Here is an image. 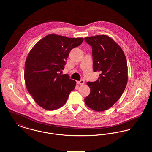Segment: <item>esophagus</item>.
<instances>
[{
	"label": "esophagus",
	"mask_w": 152,
	"mask_h": 152,
	"mask_svg": "<svg viewBox=\"0 0 152 152\" xmlns=\"http://www.w3.org/2000/svg\"><path fill=\"white\" fill-rule=\"evenodd\" d=\"M84 83H85V81H84V80H81L80 81H77V83L78 84H80V85H83V84H84Z\"/></svg>",
	"instance_id": "1"
}]
</instances>
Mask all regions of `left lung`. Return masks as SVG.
<instances>
[{
    "instance_id": "1",
    "label": "left lung",
    "mask_w": 152,
    "mask_h": 152,
    "mask_svg": "<svg viewBox=\"0 0 152 152\" xmlns=\"http://www.w3.org/2000/svg\"><path fill=\"white\" fill-rule=\"evenodd\" d=\"M92 47L94 72H100L94 82H87L91 92L84 101L94 110L101 112L112 107L120 98L128 82V66L121 48L107 35L84 38Z\"/></svg>"
}]
</instances>
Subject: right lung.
I'll list each match as a JSON object with an SVG mask.
<instances>
[{
    "label": "right lung",
    "instance_id": "obj_1",
    "mask_svg": "<svg viewBox=\"0 0 152 152\" xmlns=\"http://www.w3.org/2000/svg\"><path fill=\"white\" fill-rule=\"evenodd\" d=\"M82 37L69 38L50 34L34 46L25 63L26 86L34 100L42 108L53 110L63 107L76 82L64 69L65 60L73 48L83 43Z\"/></svg>",
    "mask_w": 152,
    "mask_h": 152
}]
</instances>
